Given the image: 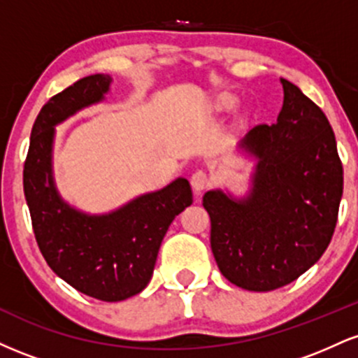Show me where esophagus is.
Masks as SVG:
<instances>
[{
  "instance_id": "34e87169",
  "label": "esophagus",
  "mask_w": 358,
  "mask_h": 358,
  "mask_svg": "<svg viewBox=\"0 0 358 358\" xmlns=\"http://www.w3.org/2000/svg\"><path fill=\"white\" fill-rule=\"evenodd\" d=\"M190 183H192L193 190H195L196 193H200L202 190H205V188H207L208 185H210V176H208L207 171L196 170L195 173L192 175Z\"/></svg>"
}]
</instances>
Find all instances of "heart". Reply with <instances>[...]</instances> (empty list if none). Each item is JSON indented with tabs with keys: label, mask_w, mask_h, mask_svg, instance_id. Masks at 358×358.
Wrapping results in <instances>:
<instances>
[{
	"label": "heart",
	"mask_w": 358,
	"mask_h": 358,
	"mask_svg": "<svg viewBox=\"0 0 358 358\" xmlns=\"http://www.w3.org/2000/svg\"><path fill=\"white\" fill-rule=\"evenodd\" d=\"M236 96L231 92H220L219 96L215 97L212 102V109L213 110H219V113H222V110H229L234 108V104H236Z\"/></svg>",
	"instance_id": "b5f03b06"
}]
</instances>
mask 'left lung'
<instances>
[{
  "mask_svg": "<svg viewBox=\"0 0 358 358\" xmlns=\"http://www.w3.org/2000/svg\"><path fill=\"white\" fill-rule=\"evenodd\" d=\"M274 124H259L241 148L257 158L248 196L203 195L220 273L249 291L282 287L323 256L335 232L343 168L323 110L289 80Z\"/></svg>",
  "mask_w": 358,
  "mask_h": 358,
  "instance_id": "8db88e82",
  "label": "left lung"
}]
</instances>
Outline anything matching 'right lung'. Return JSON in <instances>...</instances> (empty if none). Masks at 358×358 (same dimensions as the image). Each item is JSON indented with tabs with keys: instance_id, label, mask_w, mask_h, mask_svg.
Segmentation results:
<instances>
[{
	"instance_id": "right-lung-1",
	"label": "right lung",
	"mask_w": 358,
	"mask_h": 358,
	"mask_svg": "<svg viewBox=\"0 0 358 358\" xmlns=\"http://www.w3.org/2000/svg\"><path fill=\"white\" fill-rule=\"evenodd\" d=\"M110 82L104 73L84 77L43 106L31 127L23 190L36 244L53 273L87 296L122 301L148 286L168 227L193 200L185 178L104 215H89L62 200L52 175L55 126L101 102Z\"/></svg>"
}]
</instances>
